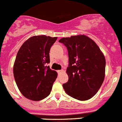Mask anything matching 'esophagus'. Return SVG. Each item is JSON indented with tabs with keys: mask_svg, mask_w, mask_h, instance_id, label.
Wrapping results in <instances>:
<instances>
[{
	"mask_svg": "<svg viewBox=\"0 0 122 122\" xmlns=\"http://www.w3.org/2000/svg\"><path fill=\"white\" fill-rule=\"evenodd\" d=\"M64 71L63 70H60V71H58V73L60 74V73H62V72H63Z\"/></svg>",
	"mask_w": 122,
	"mask_h": 122,
	"instance_id": "1",
	"label": "esophagus"
}]
</instances>
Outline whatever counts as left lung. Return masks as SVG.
Here are the masks:
<instances>
[{
	"label": "left lung",
	"mask_w": 122,
	"mask_h": 122,
	"mask_svg": "<svg viewBox=\"0 0 122 122\" xmlns=\"http://www.w3.org/2000/svg\"><path fill=\"white\" fill-rule=\"evenodd\" d=\"M59 42L68 50V81L62 86L67 94L80 101L94 96L103 83L106 60L97 44L84 35L62 38Z\"/></svg>",
	"instance_id": "1"
}]
</instances>
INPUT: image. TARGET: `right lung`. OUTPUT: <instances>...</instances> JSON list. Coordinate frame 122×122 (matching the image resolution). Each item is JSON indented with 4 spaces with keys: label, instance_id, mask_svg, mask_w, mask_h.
<instances>
[{
    "label": "right lung",
    "instance_id": "right-lung-1",
    "mask_svg": "<svg viewBox=\"0 0 122 122\" xmlns=\"http://www.w3.org/2000/svg\"><path fill=\"white\" fill-rule=\"evenodd\" d=\"M56 39L46 35L33 36L17 52L14 77L21 94L28 99L39 101L50 94L58 74L46 64L50 62L49 51Z\"/></svg>",
    "mask_w": 122,
    "mask_h": 122
}]
</instances>
